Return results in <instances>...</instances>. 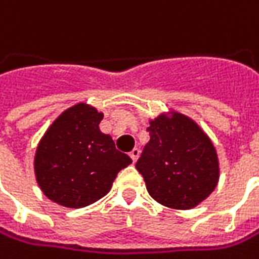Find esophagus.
I'll use <instances>...</instances> for the list:
<instances>
[{"mask_svg":"<svg viewBox=\"0 0 259 259\" xmlns=\"http://www.w3.org/2000/svg\"><path fill=\"white\" fill-rule=\"evenodd\" d=\"M138 156H140V150L138 149H134L131 153H130V157L133 159V162L136 163L137 159H138Z\"/></svg>","mask_w":259,"mask_h":259,"instance_id":"34e87169","label":"esophagus"}]
</instances>
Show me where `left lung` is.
Masks as SVG:
<instances>
[{
  "mask_svg": "<svg viewBox=\"0 0 259 259\" xmlns=\"http://www.w3.org/2000/svg\"><path fill=\"white\" fill-rule=\"evenodd\" d=\"M170 113L150 121V141L136 167L151 198L169 208L189 210L217 187L219 159L197 123L182 113Z\"/></svg>",
  "mask_w": 259,
  "mask_h": 259,
  "instance_id": "1",
  "label": "left lung"
}]
</instances>
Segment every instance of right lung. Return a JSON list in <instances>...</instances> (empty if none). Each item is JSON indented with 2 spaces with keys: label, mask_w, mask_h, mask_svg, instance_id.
I'll return each mask as SVG.
<instances>
[{
  "label": "right lung",
  "mask_w": 259,
  "mask_h": 259,
  "mask_svg": "<svg viewBox=\"0 0 259 259\" xmlns=\"http://www.w3.org/2000/svg\"><path fill=\"white\" fill-rule=\"evenodd\" d=\"M96 108L78 103L64 110L42 137L34 174L42 192L68 208L90 205L109 192L112 182L133 160L99 130Z\"/></svg>",
  "instance_id": "add662e5"
}]
</instances>
